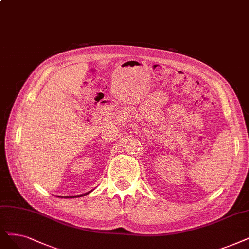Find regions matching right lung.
<instances>
[{"label":"right lung","mask_w":249,"mask_h":249,"mask_svg":"<svg viewBox=\"0 0 249 249\" xmlns=\"http://www.w3.org/2000/svg\"><path fill=\"white\" fill-rule=\"evenodd\" d=\"M90 192H88V193H85V194H81V195H76V196H65V198H74V197H82V196H85V195H87V194H89Z\"/></svg>","instance_id":"right-lung-1"}]
</instances>
